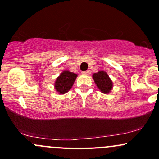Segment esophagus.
<instances>
[{
	"instance_id": "esophagus-1",
	"label": "esophagus",
	"mask_w": 159,
	"mask_h": 159,
	"mask_svg": "<svg viewBox=\"0 0 159 159\" xmlns=\"http://www.w3.org/2000/svg\"><path fill=\"white\" fill-rule=\"evenodd\" d=\"M89 70H85V71H82V75H89Z\"/></svg>"
}]
</instances>
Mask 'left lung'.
Masks as SVG:
<instances>
[{
    "instance_id": "obj_1",
    "label": "left lung",
    "mask_w": 159,
    "mask_h": 159,
    "mask_svg": "<svg viewBox=\"0 0 159 159\" xmlns=\"http://www.w3.org/2000/svg\"><path fill=\"white\" fill-rule=\"evenodd\" d=\"M92 77L94 83L102 93L108 94L110 92L113 87V83L106 72L100 70L97 73H94Z\"/></svg>"
}]
</instances>
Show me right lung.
<instances>
[{"label": "right lung", "mask_w": 159, "mask_h": 159, "mask_svg": "<svg viewBox=\"0 0 159 159\" xmlns=\"http://www.w3.org/2000/svg\"><path fill=\"white\" fill-rule=\"evenodd\" d=\"M78 75L68 70H64L59 77H57L54 83L56 91L61 94H65L71 89Z\"/></svg>", "instance_id": "1"}]
</instances>
